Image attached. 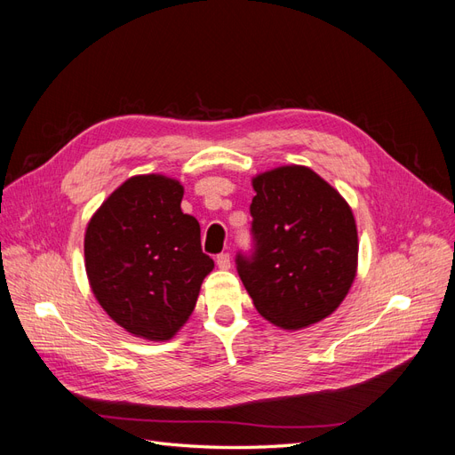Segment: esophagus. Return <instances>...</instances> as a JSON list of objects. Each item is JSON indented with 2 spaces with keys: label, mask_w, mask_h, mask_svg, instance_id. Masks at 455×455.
<instances>
[{
  "label": "esophagus",
  "mask_w": 455,
  "mask_h": 455,
  "mask_svg": "<svg viewBox=\"0 0 455 455\" xmlns=\"http://www.w3.org/2000/svg\"><path fill=\"white\" fill-rule=\"evenodd\" d=\"M216 264H218L220 269H229V267H231V258H229V254H228V252L218 254V256H216Z\"/></svg>",
  "instance_id": "obj_1"
}]
</instances>
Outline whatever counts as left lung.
<instances>
[{
  "mask_svg": "<svg viewBox=\"0 0 455 455\" xmlns=\"http://www.w3.org/2000/svg\"><path fill=\"white\" fill-rule=\"evenodd\" d=\"M254 252L237 254L239 277L258 313L284 330L332 315L356 275L359 237L351 206L307 167L252 178Z\"/></svg>",
  "mask_w": 455,
  "mask_h": 455,
  "instance_id": "1",
  "label": "left lung"
}]
</instances>
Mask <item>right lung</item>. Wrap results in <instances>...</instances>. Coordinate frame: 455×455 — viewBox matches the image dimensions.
<instances>
[{"label":"right lung","mask_w":455,"mask_h":455,"mask_svg":"<svg viewBox=\"0 0 455 455\" xmlns=\"http://www.w3.org/2000/svg\"><path fill=\"white\" fill-rule=\"evenodd\" d=\"M184 188L163 174L132 176L109 196L85 231V269L112 319L151 341L171 339L189 319L214 267L201 228L180 203Z\"/></svg>","instance_id":"right-lung-1"}]
</instances>
